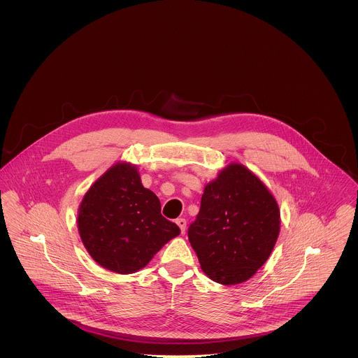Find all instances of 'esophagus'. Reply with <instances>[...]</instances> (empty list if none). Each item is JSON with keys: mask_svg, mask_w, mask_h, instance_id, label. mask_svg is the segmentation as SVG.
<instances>
[{"mask_svg": "<svg viewBox=\"0 0 358 358\" xmlns=\"http://www.w3.org/2000/svg\"><path fill=\"white\" fill-rule=\"evenodd\" d=\"M176 224L179 226V229H180V231H182V234H183V233H185V230H186V226H187L186 219H183V217L176 219Z\"/></svg>", "mask_w": 358, "mask_h": 358, "instance_id": "34e87169", "label": "esophagus"}]
</instances>
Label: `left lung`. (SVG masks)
Wrapping results in <instances>:
<instances>
[{
	"mask_svg": "<svg viewBox=\"0 0 358 358\" xmlns=\"http://www.w3.org/2000/svg\"><path fill=\"white\" fill-rule=\"evenodd\" d=\"M280 224V208L268 187L245 165L231 162L205 186L189 241L212 281L236 285L266 263Z\"/></svg>",
	"mask_w": 358,
	"mask_h": 358,
	"instance_id": "8db88e82",
	"label": "left lung"
}]
</instances>
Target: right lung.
Masks as SVG:
<instances>
[{
    "label": "right lung",
    "instance_id": "add662e5",
    "mask_svg": "<svg viewBox=\"0 0 358 358\" xmlns=\"http://www.w3.org/2000/svg\"><path fill=\"white\" fill-rule=\"evenodd\" d=\"M77 226L91 257L104 268L132 274L180 229L161 215V204L142 185L136 165L120 161L88 189L78 206Z\"/></svg>",
    "mask_w": 358,
    "mask_h": 358
}]
</instances>
